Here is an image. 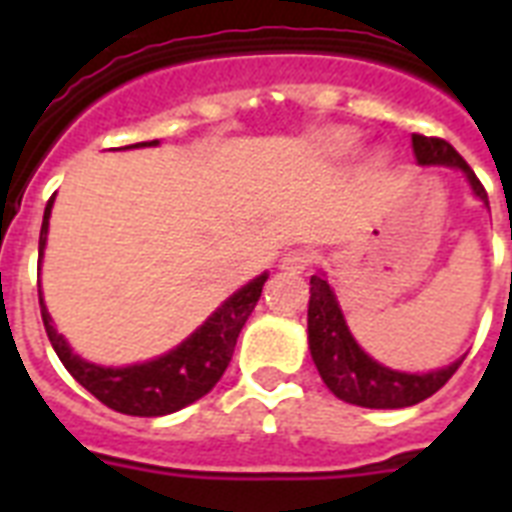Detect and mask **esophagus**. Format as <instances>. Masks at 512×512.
<instances>
[{
    "instance_id": "esophagus-1",
    "label": "esophagus",
    "mask_w": 512,
    "mask_h": 512,
    "mask_svg": "<svg viewBox=\"0 0 512 512\" xmlns=\"http://www.w3.org/2000/svg\"><path fill=\"white\" fill-rule=\"evenodd\" d=\"M313 263H316V252L308 247H297L292 249V252H287V257L281 260V268H284V271L300 273V271H308Z\"/></svg>"
}]
</instances>
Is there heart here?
Returning a JSON list of instances; mask_svg holds the SVG:
<instances>
[{
	"label": "heart",
	"mask_w": 512,
	"mask_h": 512,
	"mask_svg": "<svg viewBox=\"0 0 512 512\" xmlns=\"http://www.w3.org/2000/svg\"><path fill=\"white\" fill-rule=\"evenodd\" d=\"M350 143H353V138H350V135H340V138H337V146L340 148H348Z\"/></svg>",
	"instance_id": "heart-1"
}]
</instances>
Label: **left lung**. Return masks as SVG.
Masks as SVG:
<instances>
[{"label": "left lung", "mask_w": 512, "mask_h": 512, "mask_svg": "<svg viewBox=\"0 0 512 512\" xmlns=\"http://www.w3.org/2000/svg\"><path fill=\"white\" fill-rule=\"evenodd\" d=\"M414 156L420 164H446L457 167L468 175L473 191L484 204H489L486 188L470 170L468 162L454 151L446 140L430 138V135H412ZM512 239V233H510ZM308 342H311V356L316 361L321 380L337 398L348 404L366 406V409H404L430 398L441 390L452 374L460 369L462 361H454L446 369L430 374H406L393 372L388 366L377 364L345 327L342 311L332 289L321 276H311V303H308Z\"/></svg>", "instance_id": "obj_1"}]
</instances>
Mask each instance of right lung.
<instances>
[{
    "instance_id": "right-lung-1",
    "label": "right lung",
    "mask_w": 512,
    "mask_h": 512,
    "mask_svg": "<svg viewBox=\"0 0 512 512\" xmlns=\"http://www.w3.org/2000/svg\"><path fill=\"white\" fill-rule=\"evenodd\" d=\"M138 146H156V140L138 143ZM50 209L52 199L44 207L39 257H42L44 241H47ZM265 279L268 276H257L255 281H249L247 287H241L236 295L228 297L204 321V327L196 329L183 345H177L167 356L148 361V364L124 366V369H103V366L87 364L79 356H74L66 340L58 335V329L52 327L50 313L44 308L42 297H39V308H42L44 332L50 337L52 348L68 369V374L82 388L90 390L100 404H106L114 412L132 414V417H162V414H172L193 404L196 398L207 396L209 390L215 388L217 380L223 377V372L231 364L239 332L247 324L249 313L255 311Z\"/></svg>"
}]
</instances>
